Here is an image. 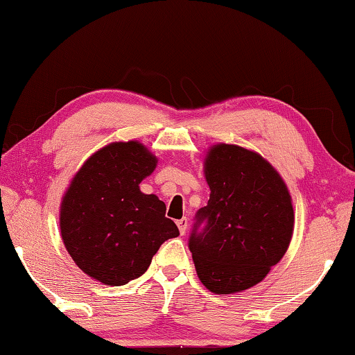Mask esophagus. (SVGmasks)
Listing matches in <instances>:
<instances>
[{"mask_svg":"<svg viewBox=\"0 0 355 355\" xmlns=\"http://www.w3.org/2000/svg\"><path fill=\"white\" fill-rule=\"evenodd\" d=\"M177 226H178L180 234H182V235L187 234V230H188V218H182V219H178V221H177Z\"/></svg>","mask_w":355,"mask_h":355,"instance_id":"34e87169","label":"esophagus"}]
</instances>
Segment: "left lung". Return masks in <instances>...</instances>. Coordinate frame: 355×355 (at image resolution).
Returning <instances> with one entry per match:
<instances>
[{"mask_svg":"<svg viewBox=\"0 0 355 355\" xmlns=\"http://www.w3.org/2000/svg\"><path fill=\"white\" fill-rule=\"evenodd\" d=\"M208 204L189 235L196 272L207 289H250L281 261L294 230L291 194L261 155L219 144L205 159Z\"/></svg>","mask_w":355,"mask_h":355,"instance_id":"obj_1","label":"left lung"}]
</instances>
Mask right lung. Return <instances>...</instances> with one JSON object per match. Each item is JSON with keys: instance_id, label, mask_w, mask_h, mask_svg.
<instances>
[{"instance_id": "add662e5", "label": "right lung", "mask_w": 355, "mask_h": 355, "mask_svg": "<svg viewBox=\"0 0 355 355\" xmlns=\"http://www.w3.org/2000/svg\"><path fill=\"white\" fill-rule=\"evenodd\" d=\"M139 142L110 144L76 173L61 204V237L77 267L107 286H123L147 272L178 227L155 194L139 183L156 167Z\"/></svg>"}]
</instances>
